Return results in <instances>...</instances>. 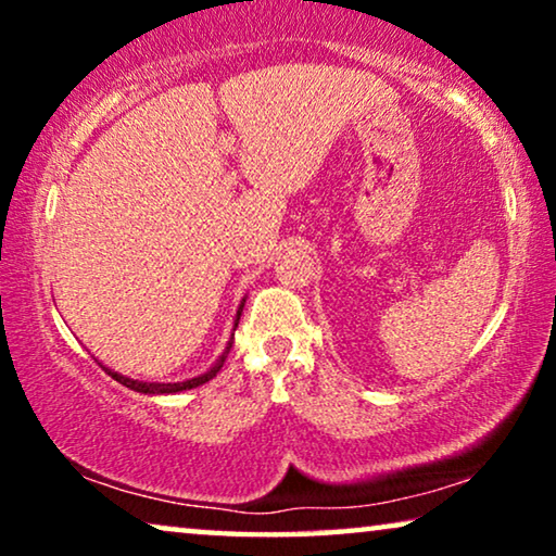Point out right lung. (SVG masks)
Listing matches in <instances>:
<instances>
[{"mask_svg":"<svg viewBox=\"0 0 556 556\" xmlns=\"http://www.w3.org/2000/svg\"><path fill=\"white\" fill-rule=\"evenodd\" d=\"M242 306H245V299H242V303H240V308H238V316H235V329H238V321H240V314H242ZM235 337V333H232ZM230 346H232V339L227 341V346H225V352H223V356H219V359L212 364V367L204 371V375H200V377H192V379H185V382H139V379H131V377H124V375H118V371H113V369H109V367H101L109 371V375L116 379V382H121L124 387H128V390H134V392H143V394H174V392H185V390H194V387H200V384H204V382H210L212 377H217V371L223 369V364H225V359H227V354H230Z\"/></svg>","mask_w":556,"mask_h":556,"instance_id":"add662e5","label":"right lung"}]
</instances>
